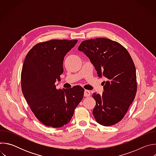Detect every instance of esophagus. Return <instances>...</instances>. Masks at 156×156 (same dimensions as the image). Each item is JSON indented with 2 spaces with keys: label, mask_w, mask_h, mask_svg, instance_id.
<instances>
[{
  "label": "esophagus",
  "mask_w": 156,
  "mask_h": 156,
  "mask_svg": "<svg viewBox=\"0 0 156 156\" xmlns=\"http://www.w3.org/2000/svg\"><path fill=\"white\" fill-rule=\"evenodd\" d=\"M91 95V91H89V90H85L84 91V96L85 97H88V96H90Z\"/></svg>",
  "instance_id": "esophagus-1"
}]
</instances>
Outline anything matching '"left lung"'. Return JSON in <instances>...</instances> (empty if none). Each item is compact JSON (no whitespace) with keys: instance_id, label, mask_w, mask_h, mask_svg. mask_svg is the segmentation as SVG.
Returning a JSON list of instances; mask_svg holds the SVG:
<instances>
[{"instance_id":"obj_1","label":"left lung","mask_w":156,"mask_h":156,"mask_svg":"<svg viewBox=\"0 0 156 156\" xmlns=\"http://www.w3.org/2000/svg\"><path fill=\"white\" fill-rule=\"evenodd\" d=\"M78 49L90 58L99 78H107L102 94H93L96 121L106 126L118 123L137 91L136 69L129 54L119 42L102 37L83 41Z\"/></svg>"}]
</instances>
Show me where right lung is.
Returning a JSON list of instances; mask_svg holds the SVG:
<instances>
[{
    "instance_id": "right-lung-1",
    "label": "right lung",
    "mask_w": 156,
    "mask_h": 156,
    "mask_svg": "<svg viewBox=\"0 0 156 156\" xmlns=\"http://www.w3.org/2000/svg\"><path fill=\"white\" fill-rule=\"evenodd\" d=\"M78 40L54 39L38 43L27 54L22 67V93L36 117L44 125L60 128L67 124L81 101L84 89L76 86L57 90L64 57Z\"/></svg>"
}]
</instances>
